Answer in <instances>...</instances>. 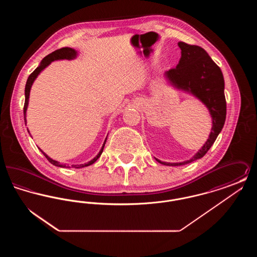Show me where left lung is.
Returning a JSON list of instances; mask_svg holds the SVG:
<instances>
[{"instance_id": "left-lung-1", "label": "left lung", "mask_w": 257, "mask_h": 257, "mask_svg": "<svg viewBox=\"0 0 257 257\" xmlns=\"http://www.w3.org/2000/svg\"><path fill=\"white\" fill-rule=\"evenodd\" d=\"M178 46L181 49L180 61L175 68L166 71L164 76L171 86L195 96L206 106L212 117V128L205 144L191 159L168 163L155 158L165 166H182L202 158L215 143L226 117L224 80L220 67L203 48L181 41Z\"/></svg>"}]
</instances>
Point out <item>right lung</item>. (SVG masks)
Segmentation results:
<instances>
[{
  "label": "right lung",
  "mask_w": 257,
  "mask_h": 257,
  "mask_svg": "<svg viewBox=\"0 0 257 257\" xmlns=\"http://www.w3.org/2000/svg\"><path fill=\"white\" fill-rule=\"evenodd\" d=\"M77 56H78V52L75 49L69 48V47H64V48H61V49L56 50V51H54L53 53L49 54L48 56H46V57L41 61L40 64L37 66V69L29 76V78H28V80H27V83H26V86H25V124L27 122V120H26V114H27V109H28V105H29L30 91H31L32 86H33L35 80L37 79V76L40 74V72H41L42 70H44L52 61H60V60H68V61H71V60L76 59ZM28 132H29V134H30L29 129H28ZM31 137H32V136H31ZM106 141H107V138L105 139L104 144H103V146L101 147V149H100V151H99V153H98L97 155H96L93 159L90 160L89 162H87L86 164H82V165H71V166H69V165H66V164H61V163L58 162V161H55V160L50 158L49 156H48L46 153H44L40 148H39V149H40V151L43 153V155L49 161L50 163L53 164V165L56 166V167H59V168H69V169H70V168H73V169H81V168H85V167H87V166H90V165H92L93 163L96 162V160L101 156V154H102V152H103V149H104V147H105Z\"/></svg>",
  "instance_id": "obj_1"
}]
</instances>
